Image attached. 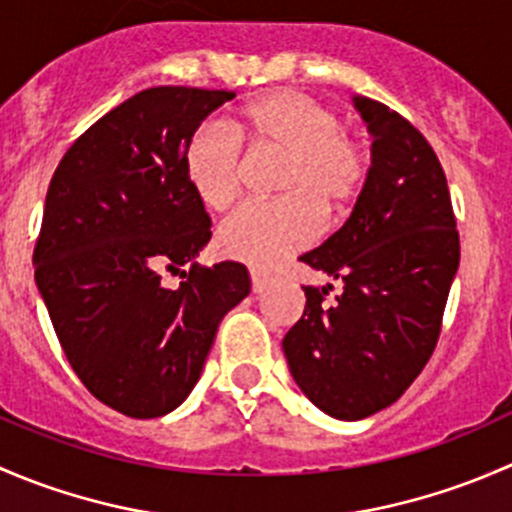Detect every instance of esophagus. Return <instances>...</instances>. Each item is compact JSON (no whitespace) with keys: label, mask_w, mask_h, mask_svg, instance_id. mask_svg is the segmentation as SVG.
I'll list each match as a JSON object with an SVG mask.
<instances>
[{"label":"esophagus","mask_w":512,"mask_h":512,"mask_svg":"<svg viewBox=\"0 0 512 512\" xmlns=\"http://www.w3.org/2000/svg\"><path fill=\"white\" fill-rule=\"evenodd\" d=\"M250 282H252V292L255 294H260V292H265L267 289V275L265 272H260V270H250Z\"/></svg>","instance_id":"obj_1"}]
</instances>
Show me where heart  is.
<instances>
[{
  "label": "heart",
  "instance_id": "b5f03b06",
  "mask_svg": "<svg viewBox=\"0 0 512 512\" xmlns=\"http://www.w3.org/2000/svg\"><path fill=\"white\" fill-rule=\"evenodd\" d=\"M245 146L257 156H280L275 190L282 198L242 205L218 227L220 255L272 267L317 240L322 213L342 218L369 178V153L329 106L299 91L280 89L247 101L230 131L203 123L188 136L183 170L195 198L210 210L235 203Z\"/></svg>",
  "mask_w": 512,
  "mask_h": 512
}]
</instances>
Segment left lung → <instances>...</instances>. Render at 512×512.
Segmentation results:
<instances>
[{
    "label": "left lung",
    "mask_w": 512,
    "mask_h": 512,
    "mask_svg": "<svg viewBox=\"0 0 512 512\" xmlns=\"http://www.w3.org/2000/svg\"><path fill=\"white\" fill-rule=\"evenodd\" d=\"M371 168L349 220L299 260L337 282L304 285L282 339L299 389L324 414L359 421L394 404L423 371L443 327L461 242L446 173L409 118L354 98Z\"/></svg>",
    "instance_id": "left-lung-1"
}]
</instances>
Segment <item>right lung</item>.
I'll list each match as a JSON object with an SVG mask.
<instances>
[{
    "label": "right lung",
    "instance_id": "add662e5",
    "mask_svg": "<svg viewBox=\"0 0 512 512\" xmlns=\"http://www.w3.org/2000/svg\"><path fill=\"white\" fill-rule=\"evenodd\" d=\"M232 91L153 86L111 108L51 175L36 287L61 349L101 404L158 418L200 379L220 319L250 294L240 262H195L210 215L183 148ZM178 276V286L167 277Z\"/></svg>",
    "mask_w": 512,
    "mask_h": 512
}]
</instances>
